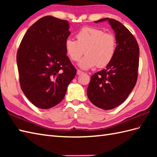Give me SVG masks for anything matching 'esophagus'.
<instances>
[{
  "instance_id": "obj_1",
  "label": "esophagus",
  "mask_w": 157,
  "mask_h": 157,
  "mask_svg": "<svg viewBox=\"0 0 157 157\" xmlns=\"http://www.w3.org/2000/svg\"><path fill=\"white\" fill-rule=\"evenodd\" d=\"M82 73H83V72L82 71H80V70H79V69L77 70V74L78 75H80V74H82Z\"/></svg>"
}]
</instances>
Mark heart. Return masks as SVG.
I'll list each match as a JSON object with an SVG mask.
<instances>
[{"mask_svg": "<svg viewBox=\"0 0 157 157\" xmlns=\"http://www.w3.org/2000/svg\"><path fill=\"white\" fill-rule=\"evenodd\" d=\"M77 40L68 38L65 42L67 55L73 61H79L84 53L86 55L78 63L79 68L88 70L98 66L108 65L114 58L116 38L112 34L105 33L98 28L86 27L76 34Z\"/></svg>", "mask_w": 157, "mask_h": 157, "instance_id": "b5f03b06", "label": "heart"}]
</instances>
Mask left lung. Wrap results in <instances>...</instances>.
Listing matches in <instances>:
<instances>
[{
  "label": "left lung",
  "mask_w": 157,
  "mask_h": 157,
  "mask_svg": "<svg viewBox=\"0 0 157 157\" xmlns=\"http://www.w3.org/2000/svg\"><path fill=\"white\" fill-rule=\"evenodd\" d=\"M104 21H108L114 30L116 52L105 69L92 75L87 95L93 105L110 110L122 104L134 89L137 82L140 51L134 36L121 23L110 18L94 22Z\"/></svg>",
  "instance_id": "8db88e82"
}]
</instances>
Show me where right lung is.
Returning <instances> with one entry per match:
<instances>
[{
    "instance_id": "add662e5",
    "label": "right lung",
    "mask_w": 157,
    "mask_h": 157,
    "mask_svg": "<svg viewBox=\"0 0 157 157\" xmlns=\"http://www.w3.org/2000/svg\"><path fill=\"white\" fill-rule=\"evenodd\" d=\"M69 29L68 21L43 17L28 29L20 44L17 54L20 85L29 101L40 109L61 102L76 75L65 51Z\"/></svg>"
}]
</instances>
